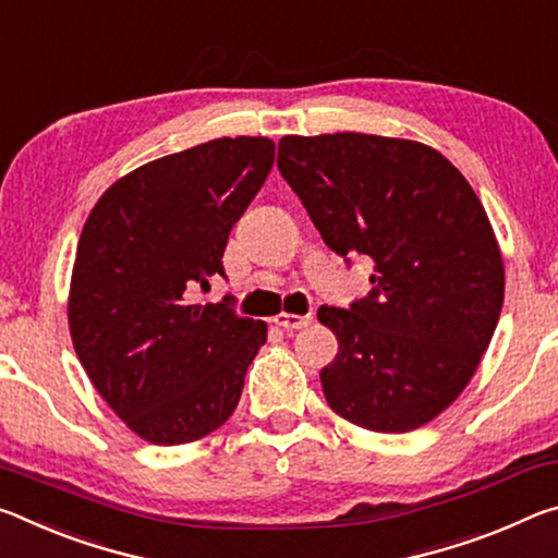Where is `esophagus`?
<instances>
[{
  "instance_id": "34e87169",
  "label": "esophagus",
  "mask_w": 558,
  "mask_h": 558,
  "mask_svg": "<svg viewBox=\"0 0 558 558\" xmlns=\"http://www.w3.org/2000/svg\"><path fill=\"white\" fill-rule=\"evenodd\" d=\"M314 322V316H299V314H277L274 316V324L284 328V331H299V328H304Z\"/></svg>"
}]
</instances>
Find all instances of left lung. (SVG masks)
<instances>
[{"label":"left lung","instance_id":"left-lung-1","mask_svg":"<svg viewBox=\"0 0 558 558\" xmlns=\"http://www.w3.org/2000/svg\"><path fill=\"white\" fill-rule=\"evenodd\" d=\"M277 166L336 254L373 259L368 296L318 308L339 339L326 403L376 433L430 423L474 376L505 301L480 197L437 150L383 135H284Z\"/></svg>","mask_w":558,"mask_h":558}]
</instances>
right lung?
Masks as SVG:
<instances>
[{
  "label": "right lung",
  "mask_w": 558,
  "mask_h": 558,
  "mask_svg": "<svg viewBox=\"0 0 558 558\" xmlns=\"http://www.w3.org/2000/svg\"><path fill=\"white\" fill-rule=\"evenodd\" d=\"M274 166L269 138H217L166 155L106 190L81 232L69 328L94 388L135 435L182 445L234 413L267 324L230 296L222 254Z\"/></svg>",
  "instance_id": "1"
}]
</instances>
